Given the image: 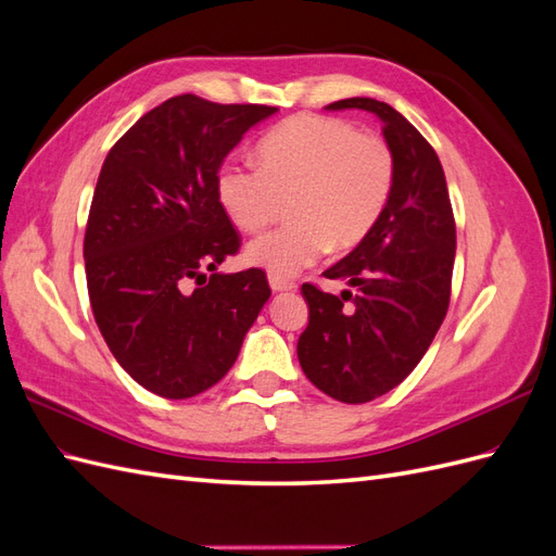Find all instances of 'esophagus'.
Instances as JSON below:
<instances>
[{
	"instance_id": "obj_1",
	"label": "esophagus",
	"mask_w": 556,
	"mask_h": 556,
	"mask_svg": "<svg viewBox=\"0 0 556 556\" xmlns=\"http://www.w3.org/2000/svg\"><path fill=\"white\" fill-rule=\"evenodd\" d=\"M268 285H271L274 292H288V290L296 288V282H292L288 278H280V276H268Z\"/></svg>"
}]
</instances>
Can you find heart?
<instances>
[{"instance_id":"heart-1","label":"heart","mask_w":556,"mask_h":556,"mask_svg":"<svg viewBox=\"0 0 556 556\" xmlns=\"http://www.w3.org/2000/svg\"><path fill=\"white\" fill-rule=\"evenodd\" d=\"M257 164H223L215 192L233 227L260 231L288 201L290 225L252 241L245 262L288 278L327 248L359 245L378 225L394 190L392 148L341 117L292 115L257 143Z\"/></svg>"}]
</instances>
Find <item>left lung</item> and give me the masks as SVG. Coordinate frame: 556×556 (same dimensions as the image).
I'll list each match as a JSON object with an SVG mask.
<instances>
[{
	"mask_svg": "<svg viewBox=\"0 0 556 556\" xmlns=\"http://www.w3.org/2000/svg\"><path fill=\"white\" fill-rule=\"evenodd\" d=\"M327 109L378 115L396 178L374 231L325 271L357 292L336 296L311 282L301 288L308 327L299 336L296 355L317 390L343 403H366L406 380L441 329L457 229L441 160L406 117L368 97L341 99Z\"/></svg>",
	"mask_w": 556,
	"mask_h": 556,
	"instance_id": "8db88e82",
	"label": "left lung"
}]
</instances>
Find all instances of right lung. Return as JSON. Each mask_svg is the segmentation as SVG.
<instances>
[{
    "label": "right lung",
    "mask_w": 556,
    "mask_h": 556,
    "mask_svg": "<svg viewBox=\"0 0 556 556\" xmlns=\"http://www.w3.org/2000/svg\"><path fill=\"white\" fill-rule=\"evenodd\" d=\"M276 111L178 94L109 150L83 241L88 294L113 357L148 392L190 399L220 382L271 296L262 268L217 274L241 239L215 178Z\"/></svg>",
    "instance_id": "add662e5"
}]
</instances>
